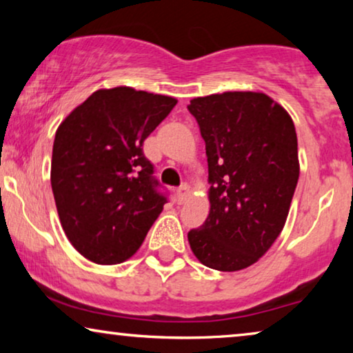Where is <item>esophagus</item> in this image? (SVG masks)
I'll return each instance as SVG.
<instances>
[{"label":"esophagus","mask_w":353,"mask_h":353,"mask_svg":"<svg viewBox=\"0 0 353 353\" xmlns=\"http://www.w3.org/2000/svg\"><path fill=\"white\" fill-rule=\"evenodd\" d=\"M188 194H190V186L188 185H181L180 188L176 190V199H178V204H183V202L186 201Z\"/></svg>","instance_id":"esophagus-1"}]
</instances>
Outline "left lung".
<instances>
[{
	"instance_id": "obj_1",
	"label": "left lung",
	"mask_w": 353,
	"mask_h": 353,
	"mask_svg": "<svg viewBox=\"0 0 353 353\" xmlns=\"http://www.w3.org/2000/svg\"><path fill=\"white\" fill-rule=\"evenodd\" d=\"M205 141L210 212L188 233L205 267L238 272L281 233L299 180L292 119L263 93L228 91L188 105Z\"/></svg>"
}]
</instances>
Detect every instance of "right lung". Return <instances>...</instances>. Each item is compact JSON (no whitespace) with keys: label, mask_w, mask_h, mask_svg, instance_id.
<instances>
[{"label":"right lung","mask_w":353,"mask_h":353,"mask_svg":"<svg viewBox=\"0 0 353 353\" xmlns=\"http://www.w3.org/2000/svg\"><path fill=\"white\" fill-rule=\"evenodd\" d=\"M130 86L98 90L59 125L51 186L72 245L99 265L132 257L168 201L143 143L175 108Z\"/></svg>","instance_id":"obj_1"}]
</instances>
